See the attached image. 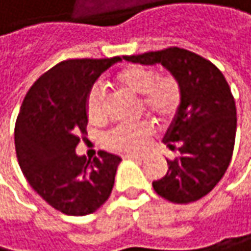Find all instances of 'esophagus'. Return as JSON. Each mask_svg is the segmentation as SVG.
<instances>
[{
	"label": "esophagus",
	"mask_w": 251,
	"mask_h": 251,
	"mask_svg": "<svg viewBox=\"0 0 251 251\" xmlns=\"http://www.w3.org/2000/svg\"><path fill=\"white\" fill-rule=\"evenodd\" d=\"M125 158L126 159H135V161H141L144 156L143 155H135V153H129V155H125Z\"/></svg>",
	"instance_id": "34e87169"
}]
</instances>
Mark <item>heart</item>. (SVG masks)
<instances>
[{"label": "heart", "mask_w": 251, "mask_h": 251, "mask_svg": "<svg viewBox=\"0 0 251 251\" xmlns=\"http://www.w3.org/2000/svg\"><path fill=\"white\" fill-rule=\"evenodd\" d=\"M113 82L117 89L140 96L141 108L159 123L170 122L180 108L182 87L173 75H158L152 67L128 64L113 76ZM85 111L93 123H102L107 117L105 92L100 85H95L89 92ZM151 135L152 126L149 122L120 125L107 135L105 144L117 152L135 153L146 146Z\"/></svg>", "instance_id": "heart-1"}]
</instances>
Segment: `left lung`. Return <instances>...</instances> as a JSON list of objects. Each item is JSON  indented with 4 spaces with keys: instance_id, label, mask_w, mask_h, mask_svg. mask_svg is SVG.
Segmentation results:
<instances>
[{
    "instance_id": "obj_1",
    "label": "left lung",
    "mask_w": 251,
    "mask_h": 251,
    "mask_svg": "<svg viewBox=\"0 0 251 251\" xmlns=\"http://www.w3.org/2000/svg\"><path fill=\"white\" fill-rule=\"evenodd\" d=\"M125 60L162 64L182 87L180 108L162 138L180 156L167 159V175L152 182L153 190L173 203L205 197L225 176L235 146L236 107L226 78L206 58L176 46Z\"/></svg>"
}]
</instances>
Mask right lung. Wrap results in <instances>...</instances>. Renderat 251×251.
I'll return each instance as SVG.
<instances>
[{
    "mask_svg": "<svg viewBox=\"0 0 251 251\" xmlns=\"http://www.w3.org/2000/svg\"><path fill=\"white\" fill-rule=\"evenodd\" d=\"M117 61L122 58L61 61L31 85L21 105L15 126L21 170L46 203L66 215L92 214L111 194L122 158L100 151L87 161L75 149L87 134V95Z\"/></svg>",
    "mask_w": 251,
    "mask_h": 251,
    "instance_id": "right-lung-1",
    "label": "right lung"
}]
</instances>
